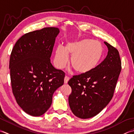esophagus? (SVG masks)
Masks as SVG:
<instances>
[{"label": "esophagus", "mask_w": 134, "mask_h": 134, "mask_svg": "<svg viewBox=\"0 0 134 134\" xmlns=\"http://www.w3.org/2000/svg\"><path fill=\"white\" fill-rule=\"evenodd\" d=\"M69 77H68V76H65V78H64V83H65V84L68 83V81H69Z\"/></svg>", "instance_id": "esophagus-1"}]
</instances>
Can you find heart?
Returning <instances> with one entry per match:
<instances>
[{
	"label": "heart",
	"mask_w": 134,
	"mask_h": 134,
	"mask_svg": "<svg viewBox=\"0 0 134 134\" xmlns=\"http://www.w3.org/2000/svg\"><path fill=\"white\" fill-rule=\"evenodd\" d=\"M103 48L99 42L90 39H82L68 42L64 46L58 45L55 51L54 63L58 69H62L71 57L70 64L79 73H87L96 68L102 59Z\"/></svg>",
	"instance_id": "b5f03b06"
}]
</instances>
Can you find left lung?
Returning a JSON list of instances; mask_svg holds the SVG:
<instances>
[{"instance_id": "1", "label": "left lung", "mask_w": 134, "mask_h": 134, "mask_svg": "<svg viewBox=\"0 0 134 134\" xmlns=\"http://www.w3.org/2000/svg\"><path fill=\"white\" fill-rule=\"evenodd\" d=\"M108 52L106 58L91 72L73 76L68 81L72 88L69 104L79 118H91L99 113L113 97L121 69L119 53L104 42Z\"/></svg>"}]
</instances>
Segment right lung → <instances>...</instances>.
Returning a JSON list of instances; mask_svg holds the SVG:
<instances>
[{
    "label": "right lung",
    "mask_w": 134,
    "mask_h": 134,
    "mask_svg": "<svg viewBox=\"0 0 134 134\" xmlns=\"http://www.w3.org/2000/svg\"><path fill=\"white\" fill-rule=\"evenodd\" d=\"M59 29L44 28L19 39L10 55L13 94L21 109L32 116L50 108L55 90L63 85L65 73L51 64L50 57Z\"/></svg>",
    "instance_id": "obj_1"
}]
</instances>
